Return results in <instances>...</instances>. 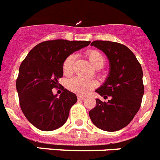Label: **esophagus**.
<instances>
[{"mask_svg":"<svg viewBox=\"0 0 160 160\" xmlns=\"http://www.w3.org/2000/svg\"><path fill=\"white\" fill-rule=\"evenodd\" d=\"M85 98H86L85 97L81 96V95H79V96H78V99H79V100H84Z\"/></svg>","mask_w":160,"mask_h":160,"instance_id":"obj_1","label":"esophagus"}]
</instances>
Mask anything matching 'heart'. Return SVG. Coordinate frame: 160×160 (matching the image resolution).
Returning <instances> with one entry per match:
<instances>
[{
  "label": "heart",
  "mask_w": 160,
  "mask_h": 160,
  "mask_svg": "<svg viewBox=\"0 0 160 160\" xmlns=\"http://www.w3.org/2000/svg\"><path fill=\"white\" fill-rule=\"evenodd\" d=\"M86 56L91 65L96 69H100L103 67L105 58L102 53L95 49L88 50ZM75 61V55H69L62 63V72L65 76H69L72 72V66ZM97 86V82L91 79L74 77L67 82V87L72 92L80 95H86Z\"/></svg>",
  "instance_id": "obj_1"
}]
</instances>
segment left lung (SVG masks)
Wrapping results in <instances>:
<instances>
[{
  "instance_id": "1",
  "label": "left lung",
  "mask_w": 160,
  "mask_h": 160,
  "mask_svg": "<svg viewBox=\"0 0 160 160\" xmlns=\"http://www.w3.org/2000/svg\"><path fill=\"white\" fill-rule=\"evenodd\" d=\"M107 55L109 73L105 82L95 92L108 102L96 99V107L89 117L96 127L115 132L132 121L141 107L144 94L142 68L136 56L125 45L107 41L91 43Z\"/></svg>"
}]
</instances>
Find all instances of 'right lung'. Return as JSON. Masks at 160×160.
<instances>
[{"label": "right lung", "mask_w": 160, "mask_h": 160, "mask_svg": "<svg viewBox=\"0 0 160 160\" xmlns=\"http://www.w3.org/2000/svg\"><path fill=\"white\" fill-rule=\"evenodd\" d=\"M90 41L54 40L33 48L22 62L16 81L21 110L32 124L42 131H52L68 120L71 107L77 102L75 93L62 88L59 97L53 93L62 77L64 60Z\"/></svg>", "instance_id": "1"}]
</instances>
